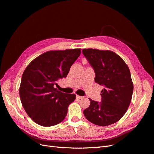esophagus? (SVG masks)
<instances>
[{
	"mask_svg": "<svg viewBox=\"0 0 154 154\" xmlns=\"http://www.w3.org/2000/svg\"><path fill=\"white\" fill-rule=\"evenodd\" d=\"M76 97L77 99H81L83 98V97L82 96H80V95H76Z\"/></svg>",
	"mask_w": 154,
	"mask_h": 154,
	"instance_id": "1",
	"label": "esophagus"
}]
</instances>
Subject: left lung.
Segmentation results:
<instances>
[{"label":"left lung","instance_id":"left-lung-1","mask_svg":"<svg viewBox=\"0 0 154 154\" xmlns=\"http://www.w3.org/2000/svg\"><path fill=\"white\" fill-rule=\"evenodd\" d=\"M82 52L94 69L95 82L104 86L101 102L89 99L90 106L84 115L96 125L115 123L125 115L132 97L134 85L128 66L112 51L90 48Z\"/></svg>","mask_w":154,"mask_h":154}]
</instances>
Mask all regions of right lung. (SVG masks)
Masks as SVG:
<instances>
[{
    "mask_svg": "<svg viewBox=\"0 0 154 154\" xmlns=\"http://www.w3.org/2000/svg\"><path fill=\"white\" fill-rule=\"evenodd\" d=\"M81 49L50 51L33 60L22 77L19 94L28 116L42 126L60 123L66 117L75 95L64 94L54 86L66 77Z\"/></svg>",
    "mask_w": 154,
    "mask_h": 154,
    "instance_id": "obj_1",
    "label": "right lung"
}]
</instances>
